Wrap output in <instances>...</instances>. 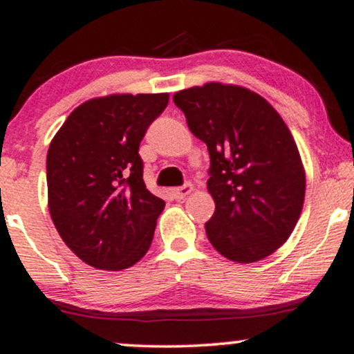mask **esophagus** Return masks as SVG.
Masks as SVG:
<instances>
[{"label":"esophagus","mask_w":354,"mask_h":354,"mask_svg":"<svg viewBox=\"0 0 354 354\" xmlns=\"http://www.w3.org/2000/svg\"><path fill=\"white\" fill-rule=\"evenodd\" d=\"M192 190H193L192 183H185V185H182V187L172 188L171 193H172V196L176 198V200H183V198H185Z\"/></svg>","instance_id":"obj_1"}]
</instances>
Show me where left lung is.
<instances>
[{
    "mask_svg": "<svg viewBox=\"0 0 354 354\" xmlns=\"http://www.w3.org/2000/svg\"><path fill=\"white\" fill-rule=\"evenodd\" d=\"M174 103L209 151L216 211L205 227L212 246L236 263L272 254L297 225L306 187L282 118L254 91L216 82L178 91Z\"/></svg>",
    "mask_w": 354,
    "mask_h": 354,
    "instance_id": "left-lung-1",
    "label": "left lung"
}]
</instances>
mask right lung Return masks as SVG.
I'll return each mask as SVG.
<instances>
[{
  "label": "right lung",
  "instance_id": "obj_1",
  "mask_svg": "<svg viewBox=\"0 0 354 354\" xmlns=\"http://www.w3.org/2000/svg\"><path fill=\"white\" fill-rule=\"evenodd\" d=\"M167 93L85 101L46 156L48 206L64 243L88 266L127 269L147 254L166 203L148 192L138 149Z\"/></svg>",
  "mask_w": 354,
  "mask_h": 354
}]
</instances>
